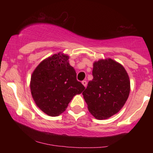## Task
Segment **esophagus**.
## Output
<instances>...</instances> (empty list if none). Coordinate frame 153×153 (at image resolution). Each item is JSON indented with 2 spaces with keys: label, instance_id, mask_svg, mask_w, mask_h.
I'll use <instances>...</instances> for the list:
<instances>
[{
  "label": "esophagus",
  "instance_id": "34e87169",
  "mask_svg": "<svg viewBox=\"0 0 153 153\" xmlns=\"http://www.w3.org/2000/svg\"><path fill=\"white\" fill-rule=\"evenodd\" d=\"M82 85H83L85 87L87 86V81H86V80H82Z\"/></svg>",
  "mask_w": 153,
  "mask_h": 153
}]
</instances>
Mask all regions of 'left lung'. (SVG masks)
Masks as SVG:
<instances>
[{
  "instance_id": "1",
  "label": "left lung",
  "mask_w": 153,
  "mask_h": 153,
  "mask_svg": "<svg viewBox=\"0 0 153 153\" xmlns=\"http://www.w3.org/2000/svg\"><path fill=\"white\" fill-rule=\"evenodd\" d=\"M94 78L82 92L89 111L97 119H108L122 108L130 91V81L124 67L113 59L94 63Z\"/></svg>"
}]
</instances>
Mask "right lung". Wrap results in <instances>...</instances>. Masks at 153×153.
I'll use <instances>...</instances> for the list:
<instances>
[{
    "mask_svg": "<svg viewBox=\"0 0 153 153\" xmlns=\"http://www.w3.org/2000/svg\"><path fill=\"white\" fill-rule=\"evenodd\" d=\"M69 57L56 54L43 60L33 72L30 88L36 106L51 117L64 112L73 96L81 94L85 87L77 80Z\"/></svg>",
    "mask_w": 153,
    "mask_h": 153,
    "instance_id": "add662e5",
    "label": "right lung"
}]
</instances>
